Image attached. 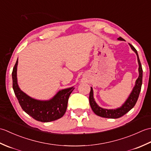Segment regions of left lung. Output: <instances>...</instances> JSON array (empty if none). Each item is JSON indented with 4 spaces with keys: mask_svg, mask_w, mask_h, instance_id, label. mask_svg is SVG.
I'll return each mask as SVG.
<instances>
[{
    "mask_svg": "<svg viewBox=\"0 0 151 151\" xmlns=\"http://www.w3.org/2000/svg\"><path fill=\"white\" fill-rule=\"evenodd\" d=\"M118 40L120 41H124V39L119 37L117 38ZM129 45L132 49L134 52L136 54L137 58V62H138L139 68V76L137 78L135 83V86L132 89V91H131L129 97L127 98L124 103L122 104L121 106L115 109H106L102 108L99 106L95 102V99L93 97V90L92 87H91V91L89 93V104H90L91 108L92 110L93 111L94 113L99 115V116L105 118H110V119H117L123 116L124 114H126L127 112H129L131 109L133 108V107L135 106L136 102L137 101V99L139 97V93L141 91V88H142V78H143V70L142 64H141L140 60L139 58L138 54L136 49L134 48L132 45L129 43Z\"/></svg>",
    "mask_w": 151,
    "mask_h": 151,
    "instance_id": "8db88e82",
    "label": "left lung"
}]
</instances>
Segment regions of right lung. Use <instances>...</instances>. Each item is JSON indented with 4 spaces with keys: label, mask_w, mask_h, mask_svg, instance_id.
<instances>
[{
    "label": "right lung",
    "mask_w": 151,
    "mask_h": 151,
    "mask_svg": "<svg viewBox=\"0 0 151 151\" xmlns=\"http://www.w3.org/2000/svg\"><path fill=\"white\" fill-rule=\"evenodd\" d=\"M18 59L12 71L13 89L22 110L34 119L41 122H50L58 119L65 114L69 95L75 88L60 90L54 97L47 101L32 98L19 87L17 78Z\"/></svg>",
    "instance_id": "obj_1"
}]
</instances>
